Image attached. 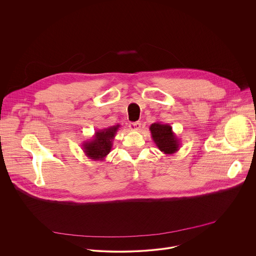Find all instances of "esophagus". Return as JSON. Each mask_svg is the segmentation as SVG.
Returning <instances> with one entry per match:
<instances>
[{
  "mask_svg": "<svg viewBox=\"0 0 256 256\" xmlns=\"http://www.w3.org/2000/svg\"><path fill=\"white\" fill-rule=\"evenodd\" d=\"M129 128H130L132 131H138V130L141 128V123H140V122L131 123V124L129 125Z\"/></svg>",
  "mask_w": 256,
  "mask_h": 256,
  "instance_id": "esophagus-1",
  "label": "esophagus"
}]
</instances>
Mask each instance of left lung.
<instances>
[{
    "mask_svg": "<svg viewBox=\"0 0 256 256\" xmlns=\"http://www.w3.org/2000/svg\"><path fill=\"white\" fill-rule=\"evenodd\" d=\"M150 131L154 143L164 154H172L180 150V140L170 125L154 122L150 126Z\"/></svg>",
    "mask_w": 256,
    "mask_h": 256,
    "instance_id": "obj_1",
    "label": "left lung"
}]
</instances>
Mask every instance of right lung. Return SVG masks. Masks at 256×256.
Wrapping results in <instances>:
<instances>
[{
    "label": "right lung",
    "mask_w": 256,
    "mask_h": 256,
    "mask_svg": "<svg viewBox=\"0 0 256 256\" xmlns=\"http://www.w3.org/2000/svg\"><path fill=\"white\" fill-rule=\"evenodd\" d=\"M120 125L110 126L104 129L98 130L90 141L82 143V148L84 154L92 160L104 162L112 150L113 140Z\"/></svg>",
    "instance_id": "1"
}]
</instances>
